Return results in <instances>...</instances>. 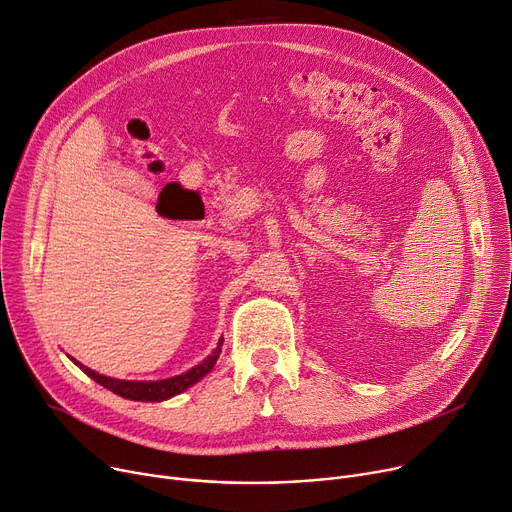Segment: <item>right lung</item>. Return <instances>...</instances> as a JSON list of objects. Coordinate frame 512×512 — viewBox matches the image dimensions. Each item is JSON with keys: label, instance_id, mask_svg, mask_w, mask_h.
Masks as SVG:
<instances>
[{"label": "right lung", "instance_id": "right-lung-1", "mask_svg": "<svg viewBox=\"0 0 512 512\" xmlns=\"http://www.w3.org/2000/svg\"><path fill=\"white\" fill-rule=\"evenodd\" d=\"M221 344H223V336L219 338L215 350L207 359H203L199 365H194L192 369H188L186 373L168 377V379H157V381H133V379H114V377H106L100 375L96 371H92L90 367L82 365L80 361L71 359L77 367H80L88 377H92L96 383H100L102 387L110 389L116 396H121L125 400H133V402H164L170 400L178 393L186 391L188 387H192L194 383H199L207 373H211V369L215 367L219 352H221Z\"/></svg>", "mask_w": 512, "mask_h": 512}]
</instances>
